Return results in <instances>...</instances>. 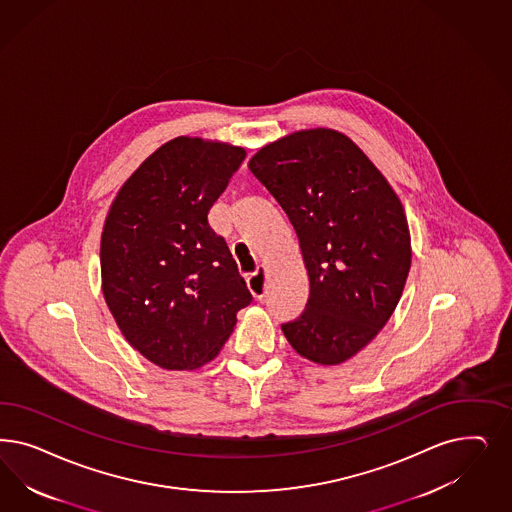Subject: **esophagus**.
<instances>
[{
    "mask_svg": "<svg viewBox=\"0 0 512 512\" xmlns=\"http://www.w3.org/2000/svg\"><path fill=\"white\" fill-rule=\"evenodd\" d=\"M247 286L250 290V294L258 299H262L265 296V267L260 265L254 273H250L247 277Z\"/></svg>",
    "mask_w": 512,
    "mask_h": 512,
    "instance_id": "esophagus-1",
    "label": "esophagus"
}]
</instances>
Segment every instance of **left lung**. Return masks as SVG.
Wrapping results in <instances>:
<instances>
[{
	"mask_svg": "<svg viewBox=\"0 0 512 512\" xmlns=\"http://www.w3.org/2000/svg\"><path fill=\"white\" fill-rule=\"evenodd\" d=\"M248 169L296 230L309 301L282 333L299 356L339 365L367 347L396 311L411 269L405 209L345 133L313 128L258 150Z\"/></svg>",
	"mask_w": 512,
	"mask_h": 512,
	"instance_id": "left-lung-1",
	"label": "left lung"
}]
</instances>
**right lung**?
<instances>
[{
  "label": "right lung",
  "mask_w": 512,
  "mask_h": 512,
  "mask_svg": "<svg viewBox=\"0 0 512 512\" xmlns=\"http://www.w3.org/2000/svg\"><path fill=\"white\" fill-rule=\"evenodd\" d=\"M243 147L181 135L122 184L101 231V290L118 330L167 371L215 360L252 301L207 215Z\"/></svg>",
  "instance_id": "right-lung-1"
}]
</instances>
